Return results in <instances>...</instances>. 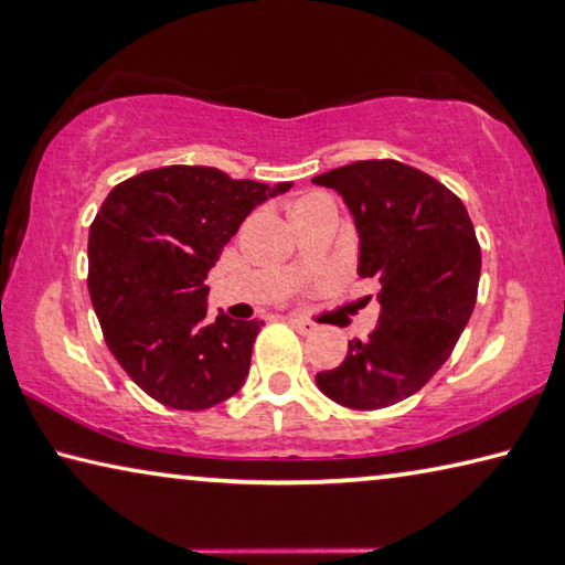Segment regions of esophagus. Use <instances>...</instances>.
<instances>
[{
    "mask_svg": "<svg viewBox=\"0 0 565 565\" xmlns=\"http://www.w3.org/2000/svg\"><path fill=\"white\" fill-rule=\"evenodd\" d=\"M289 321H291L294 329L301 331V334H315V331H317V324H311V321H307V319L294 317V319H289Z\"/></svg>",
    "mask_w": 565,
    "mask_h": 565,
    "instance_id": "34e87169",
    "label": "esophagus"
}]
</instances>
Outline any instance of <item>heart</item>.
<instances>
[{"label": "heart", "mask_w": 565, "mask_h": 565, "mask_svg": "<svg viewBox=\"0 0 565 565\" xmlns=\"http://www.w3.org/2000/svg\"><path fill=\"white\" fill-rule=\"evenodd\" d=\"M321 199V195H309V199H301V201H297V203H294V205H299V203H307V201H319Z\"/></svg>", "instance_id": "obj_1"}]
</instances>
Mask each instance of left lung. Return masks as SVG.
I'll return each instance as SVG.
<instances>
[{
    "label": "left lung",
    "instance_id": "8db88e82",
    "mask_svg": "<svg viewBox=\"0 0 565 565\" xmlns=\"http://www.w3.org/2000/svg\"><path fill=\"white\" fill-rule=\"evenodd\" d=\"M311 183L342 195L360 238L356 274L377 284L380 301L370 339H352L317 387L352 409L397 405L433 380L476 309V228L458 195L397 160H356Z\"/></svg>",
    "mask_w": 565,
    "mask_h": 565
}]
</instances>
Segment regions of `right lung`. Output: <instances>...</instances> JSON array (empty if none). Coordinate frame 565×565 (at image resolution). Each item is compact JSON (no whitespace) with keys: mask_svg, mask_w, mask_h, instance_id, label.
<instances>
[{"mask_svg":"<svg viewBox=\"0 0 565 565\" xmlns=\"http://www.w3.org/2000/svg\"><path fill=\"white\" fill-rule=\"evenodd\" d=\"M291 183L166 166L115 185L89 226L87 289L105 342L166 407L209 409L244 387L262 319H209L205 276L256 205Z\"/></svg>","mask_w":565,"mask_h":565,"instance_id":"add662e5","label":"right lung"}]
</instances>
